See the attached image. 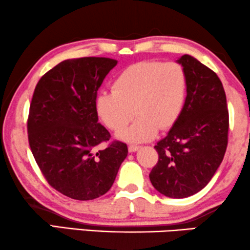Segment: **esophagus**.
I'll return each instance as SVG.
<instances>
[{"mask_svg": "<svg viewBox=\"0 0 250 250\" xmlns=\"http://www.w3.org/2000/svg\"><path fill=\"white\" fill-rule=\"evenodd\" d=\"M139 149V146H137V145H130L129 147H128V150L130 153H133V152H136V150H138Z\"/></svg>", "mask_w": 250, "mask_h": 250, "instance_id": "esophagus-1", "label": "esophagus"}]
</instances>
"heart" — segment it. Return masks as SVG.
<instances>
[{"label": "heart", "instance_id": "obj_1", "mask_svg": "<svg viewBox=\"0 0 250 250\" xmlns=\"http://www.w3.org/2000/svg\"><path fill=\"white\" fill-rule=\"evenodd\" d=\"M187 75L177 62L145 61L125 69L113 83V91L97 95L95 107L108 129L130 143L155 137L159 128H171L180 117L187 96Z\"/></svg>", "mask_w": 250, "mask_h": 250}]
</instances>
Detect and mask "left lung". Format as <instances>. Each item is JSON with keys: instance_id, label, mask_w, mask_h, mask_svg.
<instances>
[{"instance_id": "8db88e82", "label": "left lung", "mask_w": 250, "mask_h": 250, "mask_svg": "<svg viewBox=\"0 0 250 250\" xmlns=\"http://www.w3.org/2000/svg\"><path fill=\"white\" fill-rule=\"evenodd\" d=\"M187 75V97L180 117L155 145L159 161L149 173L154 188L170 198L202 190L215 174L228 146L229 111L217 75L185 54L178 60Z\"/></svg>"}]
</instances>
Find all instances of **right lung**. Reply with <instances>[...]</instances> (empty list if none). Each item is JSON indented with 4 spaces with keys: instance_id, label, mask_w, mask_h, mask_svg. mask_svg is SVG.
Listing matches in <instances>:
<instances>
[{
    "instance_id": "add662e5",
    "label": "right lung",
    "mask_w": 250,
    "mask_h": 250,
    "mask_svg": "<svg viewBox=\"0 0 250 250\" xmlns=\"http://www.w3.org/2000/svg\"><path fill=\"white\" fill-rule=\"evenodd\" d=\"M118 61L108 58L65 60L47 71L35 88L29 107L28 140L35 161L51 187L78 200L106 194L128 155L98 124L97 90Z\"/></svg>"
}]
</instances>
